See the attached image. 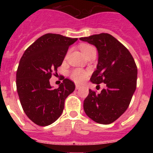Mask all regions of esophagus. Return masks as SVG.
<instances>
[{
	"mask_svg": "<svg viewBox=\"0 0 153 153\" xmlns=\"http://www.w3.org/2000/svg\"><path fill=\"white\" fill-rule=\"evenodd\" d=\"M81 87V86L78 85V84H76V85H75V89H79Z\"/></svg>",
	"mask_w": 153,
	"mask_h": 153,
	"instance_id": "34e87169",
	"label": "esophagus"
}]
</instances>
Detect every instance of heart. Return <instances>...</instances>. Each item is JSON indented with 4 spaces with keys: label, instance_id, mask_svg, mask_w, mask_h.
Segmentation results:
<instances>
[{
    "label": "heart",
    "instance_id": "b5f03b06",
    "mask_svg": "<svg viewBox=\"0 0 153 153\" xmlns=\"http://www.w3.org/2000/svg\"><path fill=\"white\" fill-rule=\"evenodd\" d=\"M94 47L88 44H84L81 47V50L83 52L85 56L87 55V54L90 52L92 49H93ZM89 72L87 71L84 70L82 69H75L71 72L70 77L76 83H81L84 81H85L86 78H87Z\"/></svg>",
    "mask_w": 153,
    "mask_h": 153
}]
</instances>
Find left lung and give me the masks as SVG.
<instances>
[{"label":"left lung","instance_id":"left-lung-1","mask_svg":"<svg viewBox=\"0 0 153 153\" xmlns=\"http://www.w3.org/2000/svg\"><path fill=\"white\" fill-rule=\"evenodd\" d=\"M95 46L98 52L97 69L91 82L106 84L100 93L89 89L84 109L89 118L101 124L114 122L126 110L137 85L138 69L129 51L108 33L81 38Z\"/></svg>","mask_w":153,"mask_h":153}]
</instances>
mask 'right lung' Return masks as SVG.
<instances>
[{"label":"right lung","instance_id":"1","mask_svg":"<svg viewBox=\"0 0 153 153\" xmlns=\"http://www.w3.org/2000/svg\"><path fill=\"white\" fill-rule=\"evenodd\" d=\"M77 40L58 34H45L21 57L16 73L17 92L25 114L38 126L55 122L62 114L66 98L75 90V84L68 78H64L57 89L52 88L49 79L57 75L69 47Z\"/></svg>","mask_w":153,"mask_h":153}]
</instances>
